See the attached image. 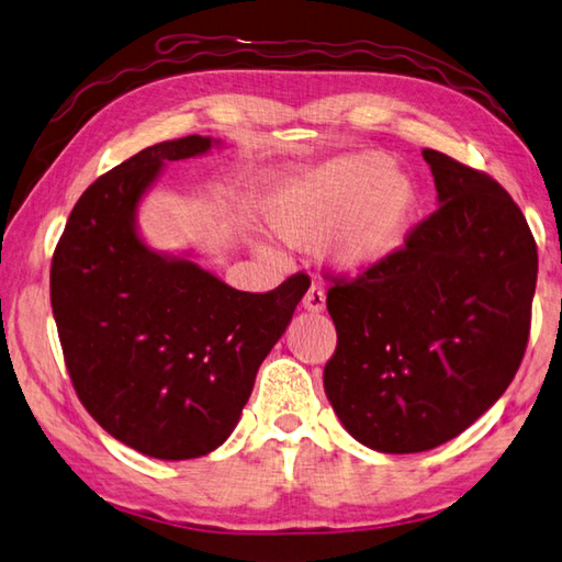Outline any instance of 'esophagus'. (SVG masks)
Masks as SVG:
<instances>
[{"label": "esophagus", "instance_id": "obj_1", "mask_svg": "<svg viewBox=\"0 0 562 562\" xmlns=\"http://www.w3.org/2000/svg\"><path fill=\"white\" fill-rule=\"evenodd\" d=\"M303 305H305V308H308V311H313V313L323 311V308H325V291H323V285L313 283L311 289H308V293H305Z\"/></svg>", "mask_w": 562, "mask_h": 562}]
</instances>
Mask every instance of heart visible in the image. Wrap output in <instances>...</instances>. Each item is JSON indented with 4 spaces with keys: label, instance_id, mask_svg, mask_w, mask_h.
<instances>
[{
    "label": "heart",
    "instance_id": "obj_1",
    "mask_svg": "<svg viewBox=\"0 0 562 562\" xmlns=\"http://www.w3.org/2000/svg\"><path fill=\"white\" fill-rule=\"evenodd\" d=\"M416 207L411 178L374 151L335 156L283 178L263 198V220L293 245L323 239L340 269H364L394 251Z\"/></svg>",
    "mask_w": 562,
    "mask_h": 562
}]
</instances>
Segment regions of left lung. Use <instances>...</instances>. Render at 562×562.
Returning a JSON list of instances; mask_svg holds the SVG:
<instances>
[{"label": "left lung", "instance_id": "8db88e82", "mask_svg": "<svg viewBox=\"0 0 562 562\" xmlns=\"http://www.w3.org/2000/svg\"><path fill=\"white\" fill-rule=\"evenodd\" d=\"M438 210L355 279L330 277L337 347L325 394L379 452L460 436L499 398L531 335L536 239L512 195L477 168L423 149Z\"/></svg>", "mask_w": 562, "mask_h": 562}]
</instances>
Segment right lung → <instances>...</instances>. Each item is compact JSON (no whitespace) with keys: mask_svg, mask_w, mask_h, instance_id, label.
<instances>
[{"mask_svg":"<svg viewBox=\"0 0 562 562\" xmlns=\"http://www.w3.org/2000/svg\"><path fill=\"white\" fill-rule=\"evenodd\" d=\"M210 136L154 144L100 176L72 207L50 261V305L80 404L124 446L190 460L229 438L259 364L311 281L267 293L222 283L136 235V205L168 161Z\"/></svg>","mask_w":562,"mask_h":562,"instance_id":"1","label":"right lung"}]
</instances>
